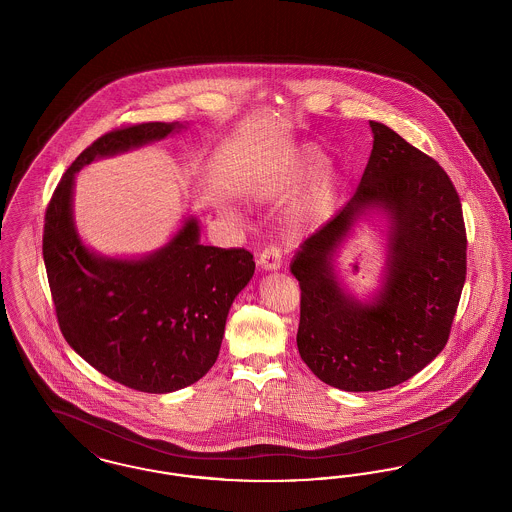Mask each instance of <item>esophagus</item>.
Returning <instances> with one entry per match:
<instances>
[{"label":"esophagus","instance_id":"34e87169","mask_svg":"<svg viewBox=\"0 0 512 512\" xmlns=\"http://www.w3.org/2000/svg\"><path fill=\"white\" fill-rule=\"evenodd\" d=\"M257 263L265 270H276V268L282 267V249L276 245H270L267 249H263Z\"/></svg>","mask_w":512,"mask_h":512}]
</instances>
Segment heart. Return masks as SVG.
<instances>
[{"label":"heart","mask_w":512,"mask_h":512,"mask_svg":"<svg viewBox=\"0 0 512 512\" xmlns=\"http://www.w3.org/2000/svg\"><path fill=\"white\" fill-rule=\"evenodd\" d=\"M326 161L328 157L317 147H303L293 155L292 159H288L274 171L272 174L274 190L282 194L292 192L293 188H297L315 172L320 171L326 165ZM336 186H338V172L334 169H324L320 172L311 192L303 199V203L295 213V224H305L315 219L318 211L332 199Z\"/></svg>","instance_id":"obj_1"}]
</instances>
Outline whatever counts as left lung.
Segmentation results:
<instances>
[{"mask_svg":"<svg viewBox=\"0 0 512 512\" xmlns=\"http://www.w3.org/2000/svg\"><path fill=\"white\" fill-rule=\"evenodd\" d=\"M361 184L347 205L297 251L301 288L297 349L324 384L380 391L432 363L449 340L466 278V230L459 194L426 153L382 122ZM374 208L391 219L387 282L368 304L345 294L333 251Z\"/></svg>","mask_w":512,"mask_h":512,"instance_id":"obj_1","label":"left lung"}]
</instances>
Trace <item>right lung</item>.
<instances>
[{
  "mask_svg": "<svg viewBox=\"0 0 512 512\" xmlns=\"http://www.w3.org/2000/svg\"><path fill=\"white\" fill-rule=\"evenodd\" d=\"M178 128L142 122L103 134L63 174L44 220V263L65 340L107 378L146 393L182 390L215 365L228 311L255 261L244 247L201 244L194 217L142 259L96 255L74 226V176L94 159L163 140Z\"/></svg>",
  "mask_w": 512,
  "mask_h": 512,
  "instance_id": "1",
  "label": "right lung"
}]
</instances>
